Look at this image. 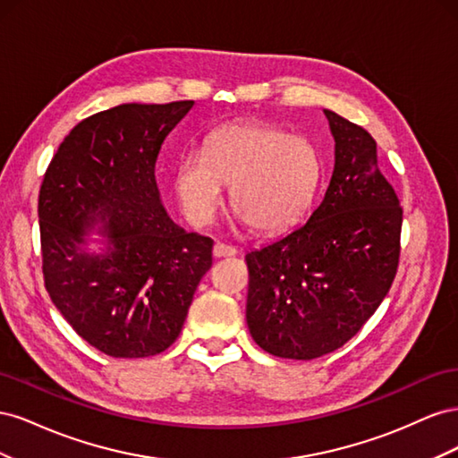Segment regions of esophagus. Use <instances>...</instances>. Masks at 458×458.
Masks as SVG:
<instances>
[{
	"label": "esophagus",
	"mask_w": 458,
	"mask_h": 458,
	"mask_svg": "<svg viewBox=\"0 0 458 458\" xmlns=\"http://www.w3.org/2000/svg\"><path fill=\"white\" fill-rule=\"evenodd\" d=\"M234 254H237V250H234L233 246H227L224 242H216L214 244V256L216 258H231Z\"/></svg>",
	"instance_id": "obj_1"
}]
</instances>
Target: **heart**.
<instances>
[{"instance_id":"1","label":"heart","mask_w":458,"mask_h":458,"mask_svg":"<svg viewBox=\"0 0 458 458\" xmlns=\"http://www.w3.org/2000/svg\"><path fill=\"white\" fill-rule=\"evenodd\" d=\"M315 147L267 123L217 130L204 152L191 150L175 165V192L185 216L206 225L231 186V208L259 233L288 227L310 204L318 179Z\"/></svg>"}]
</instances>
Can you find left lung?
Here are the masks:
<instances>
[{
	"mask_svg": "<svg viewBox=\"0 0 458 458\" xmlns=\"http://www.w3.org/2000/svg\"><path fill=\"white\" fill-rule=\"evenodd\" d=\"M335 170L303 225L246 254V323L261 350L310 361L353 338L390 293L403 210L378 168L377 141L325 110Z\"/></svg>",
	"mask_w": 458,
	"mask_h": 458,
	"instance_id": "left-lung-1",
	"label": "left lung"
}]
</instances>
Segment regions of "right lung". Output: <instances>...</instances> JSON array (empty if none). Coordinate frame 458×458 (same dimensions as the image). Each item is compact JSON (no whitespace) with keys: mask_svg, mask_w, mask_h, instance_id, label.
Listing matches in <instances>:
<instances>
[{"mask_svg":"<svg viewBox=\"0 0 458 458\" xmlns=\"http://www.w3.org/2000/svg\"><path fill=\"white\" fill-rule=\"evenodd\" d=\"M195 101L126 103L81 120L64 137L39 189L44 279L55 308L110 357L168 350L214 241L165 214L155 177L160 147ZM106 239L101 255L87 237Z\"/></svg>","mask_w":458,"mask_h":458,"instance_id":"obj_1","label":"right lung"}]
</instances>
